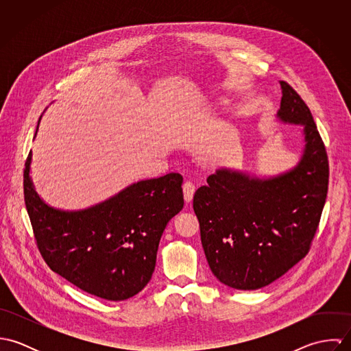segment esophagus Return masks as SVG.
<instances>
[{
	"label": "esophagus",
	"mask_w": 351,
	"mask_h": 351,
	"mask_svg": "<svg viewBox=\"0 0 351 351\" xmlns=\"http://www.w3.org/2000/svg\"><path fill=\"white\" fill-rule=\"evenodd\" d=\"M182 191H184V199L186 202H191L193 199V195H195V191H196V186L192 184V182H185L184 186H182Z\"/></svg>",
	"instance_id": "esophagus-1"
}]
</instances>
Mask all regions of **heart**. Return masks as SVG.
<instances>
[{
    "label": "heart",
    "mask_w": 351,
    "mask_h": 351,
    "mask_svg": "<svg viewBox=\"0 0 351 351\" xmlns=\"http://www.w3.org/2000/svg\"><path fill=\"white\" fill-rule=\"evenodd\" d=\"M226 104H227V101L224 100V99H215V101H213V106H215V108L224 106Z\"/></svg>",
    "instance_id": "1"
}]
</instances>
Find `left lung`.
Returning <instances> with one entry per match:
<instances>
[{
  "label": "left lung",
  "mask_w": 351,
  "mask_h": 351,
  "mask_svg": "<svg viewBox=\"0 0 351 351\" xmlns=\"http://www.w3.org/2000/svg\"><path fill=\"white\" fill-rule=\"evenodd\" d=\"M277 113L304 125V150L287 173L256 178L220 169L193 197L201 243L215 277L241 291L263 288L311 249L328 191V156L309 108L285 81Z\"/></svg>",
  "instance_id": "1"
}]
</instances>
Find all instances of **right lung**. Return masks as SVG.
I'll list each match as a JSON object with an SVG mask.
<instances>
[{"label":"right lung","instance_id":"right-lung-1","mask_svg":"<svg viewBox=\"0 0 351 351\" xmlns=\"http://www.w3.org/2000/svg\"><path fill=\"white\" fill-rule=\"evenodd\" d=\"M29 165L31 152L24 169V200L38 249L51 270L105 300L139 293L151 280L166 224L184 206L182 176L139 181L109 200L67 212L38 196Z\"/></svg>","mask_w":351,"mask_h":351}]
</instances>
